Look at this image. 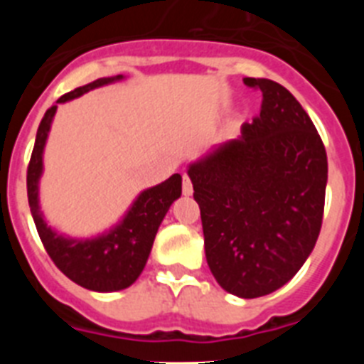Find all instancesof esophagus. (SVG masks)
Instances as JSON below:
<instances>
[{
	"mask_svg": "<svg viewBox=\"0 0 364 364\" xmlns=\"http://www.w3.org/2000/svg\"><path fill=\"white\" fill-rule=\"evenodd\" d=\"M182 193H184L186 197H189V195H193V184L191 180H189V176L184 175V178H182Z\"/></svg>",
	"mask_w": 364,
	"mask_h": 364,
	"instance_id": "esophagus-1",
	"label": "esophagus"
}]
</instances>
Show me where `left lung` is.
<instances>
[{"label":"left lung","mask_w":364,"mask_h":364,"mask_svg":"<svg viewBox=\"0 0 364 364\" xmlns=\"http://www.w3.org/2000/svg\"><path fill=\"white\" fill-rule=\"evenodd\" d=\"M244 83L262 91L260 114L239 138L189 164L188 175L213 277L228 294L255 299L284 286L310 257L323 224L328 160L288 89L266 78Z\"/></svg>","instance_id":"left-lung-1"}]
</instances>
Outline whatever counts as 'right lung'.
Masks as SVG:
<instances>
[{"label":"right lung","instance_id":"1","mask_svg":"<svg viewBox=\"0 0 364 364\" xmlns=\"http://www.w3.org/2000/svg\"><path fill=\"white\" fill-rule=\"evenodd\" d=\"M124 80V74L98 78L58 98L65 104L85 92ZM58 105L47 109L36 133L31 164L27 169V195L31 213L45 250L54 264L73 282L87 290L109 294L129 288L146 268L154 237L173 202L182 195V176L175 173L162 184L144 189L122 220L89 239H73L47 224L40 210V178L43 175V151Z\"/></svg>","mask_w":364,"mask_h":364}]
</instances>
